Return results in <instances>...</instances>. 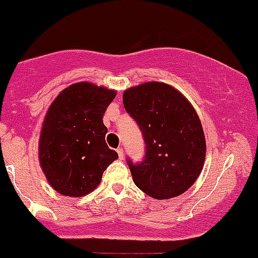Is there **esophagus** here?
<instances>
[{
    "label": "esophagus",
    "mask_w": 258,
    "mask_h": 258,
    "mask_svg": "<svg viewBox=\"0 0 258 258\" xmlns=\"http://www.w3.org/2000/svg\"><path fill=\"white\" fill-rule=\"evenodd\" d=\"M117 154H118L119 159H123V149H122V147H118V149H117Z\"/></svg>",
    "instance_id": "obj_1"
}]
</instances>
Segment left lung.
<instances>
[{
    "mask_svg": "<svg viewBox=\"0 0 258 258\" xmlns=\"http://www.w3.org/2000/svg\"><path fill=\"white\" fill-rule=\"evenodd\" d=\"M122 99L146 144L141 164L128 160L134 182L154 199L181 196L201 175L207 152L203 127L192 104L161 82L131 87Z\"/></svg>",
    "mask_w": 258,
    "mask_h": 258,
    "instance_id": "obj_1",
    "label": "left lung"
}]
</instances>
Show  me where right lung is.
<instances>
[{"label": "right lung", "mask_w": 258, "mask_h": 258, "mask_svg": "<svg viewBox=\"0 0 258 258\" xmlns=\"http://www.w3.org/2000/svg\"><path fill=\"white\" fill-rule=\"evenodd\" d=\"M116 91L89 82L62 89L42 121L39 161L47 182L59 194L84 197L101 184L109 164L118 159L106 144L103 114Z\"/></svg>", "instance_id": "obj_1"}]
</instances>
